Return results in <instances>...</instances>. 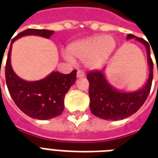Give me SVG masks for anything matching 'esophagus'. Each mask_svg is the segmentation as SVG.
Instances as JSON below:
<instances>
[{"instance_id":"34e87169","label":"esophagus","mask_w":158,"mask_h":158,"mask_svg":"<svg viewBox=\"0 0 158 158\" xmlns=\"http://www.w3.org/2000/svg\"><path fill=\"white\" fill-rule=\"evenodd\" d=\"M85 73L83 72L82 70H79L78 72H77V77L78 78H83V77H85Z\"/></svg>"}]
</instances>
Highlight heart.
<instances>
[{"instance_id":"obj_1","label":"heart","mask_w":158,"mask_h":158,"mask_svg":"<svg viewBox=\"0 0 158 158\" xmlns=\"http://www.w3.org/2000/svg\"><path fill=\"white\" fill-rule=\"evenodd\" d=\"M116 41L113 36L96 35L86 39L73 42L68 46L66 58L72 62L73 58L85 61L89 69H99L106 62L115 48Z\"/></svg>"}]
</instances>
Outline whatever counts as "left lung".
<instances>
[{
    "label": "left lung",
    "mask_w": 158,
    "mask_h": 158,
    "mask_svg": "<svg viewBox=\"0 0 158 158\" xmlns=\"http://www.w3.org/2000/svg\"><path fill=\"white\" fill-rule=\"evenodd\" d=\"M135 39L145 45L149 66V76L146 83L135 91H120L106 80L102 70H94L87 73L89 80V107L91 113L100 118L116 121L131 116L140 108L149 95L153 79V62L151 58V51L148 42L129 34L127 40Z\"/></svg>",
    "instance_id": "obj_1"
}]
</instances>
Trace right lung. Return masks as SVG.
Wrapping results in <instances>:
<instances>
[{"mask_svg":"<svg viewBox=\"0 0 158 158\" xmlns=\"http://www.w3.org/2000/svg\"><path fill=\"white\" fill-rule=\"evenodd\" d=\"M54 31L28 29L12 40L6 63V82L12 100L23 113L30 118L47 120L61 115L64 109V97L75 83L77 71L69 74L53 71L45 79L26 81L16 74L11 65L12 45L16 40L26 35H38L49 39ZM1 72V69H0Z\"/></svg>","mask_w":158,"mask_h":158,"instance_id":"add662e5","label":"right lung"}]
</instances>
